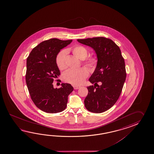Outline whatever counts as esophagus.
Returning a JSON list of instances; mask_svg holds the SVG:
<instances>
[{
	"label": "esophagus",
	"instance_id": "esophagus-1",
	"mask_svg": "<svg viewBox=\"0 0 154 154\" xmlns=\"http://www.w3.org/2000/svg\"><path fill=\"white\" fill-rule=\"evenodd\" d=\"M73 88H74V90H77V89H78V88H80V86L74 85V86H73Z\"/></svg>",
	"mask_w": 154,
	"mask_h": 154
}]
</instances>
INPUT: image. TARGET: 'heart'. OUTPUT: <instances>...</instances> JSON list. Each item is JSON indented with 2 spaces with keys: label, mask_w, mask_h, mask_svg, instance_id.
Masks as SVG:
<instances>
[{
  "label": "heart",
  "mask_w": 154,
  "mask_h": 154,
  "mask_svg": "<svg viewBox=\"0 0 154 154\" xmlns=\"http://www.w3.org/2000/svg\"><path fill=\"white\" fill-rule=\"evenodd\" d=\"M72 53L80 59H83L88 56V51L83 46H75L72 49ZM67 52L65 49L60 51L56 56V62L58 69L63 70L66 68V57ZM84 64L90 69L95 67L97 63V60L95 57H91L88 59L84 60ZM88 75V70L85 68H82L78 69H70L64 73L63 78L65 82L72 84V85H80L84 82L85 79Z\"/></svg>",
  "instance_id": "heart-1"
}]
</instances>
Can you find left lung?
Wrapping results in <instances>:
<instances>
[{
    "label": "left lung",
    "instance_id": "obj_1",
    "mask_svg": "<svg viewBox=\"0 0 154 154\" xmlns=\"http://www.w3.org/2000/svg\"><path fill=\"white\" fill-rule=\"evenodd\" d=\"M78 41L92 47L98 59L97 66L89 79L95 86L87 88L85 107L93 113H102L115 105L121 94L126 78L125 59L119 47L109 38L98 37Z\"/></svg>",
    "mask_w": 154,
    "mask_h": 154
}]
</instances>
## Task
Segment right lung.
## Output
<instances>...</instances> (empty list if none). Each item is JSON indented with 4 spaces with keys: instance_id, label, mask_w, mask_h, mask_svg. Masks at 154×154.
<instances>
[{
    "instance_id": "right-lung-1",
    "label": "right lung",
    "mask_w": 154,
    "mask_h": 154,
    "mask_svg": "<svg viewBox=\"0 0 154 154\" xmlns=\"http://www.w3.org/2000/svg\"><path fill=\"white\" fill-rule=\"evenodd\" d=\"M72 42V39L58 38L44 41L33 48L27 58L25 78L30 97L36 107L46 113L64 111L68 97L74 90L70 84L62 83L59 88H54L53 85L60 75L56 56Z\"/></svg>"
}]
</instances>
